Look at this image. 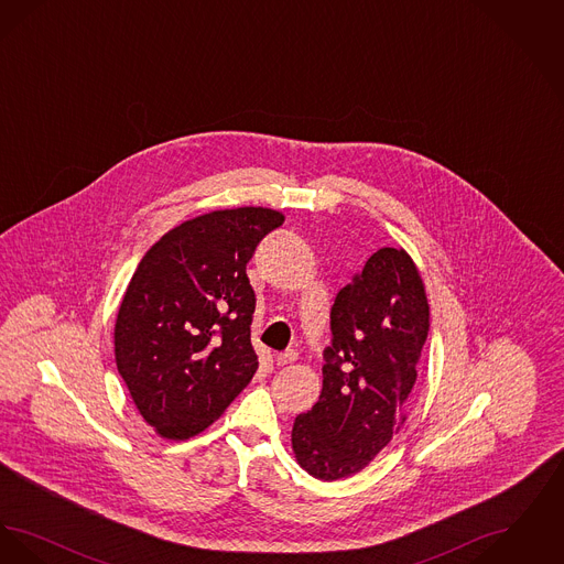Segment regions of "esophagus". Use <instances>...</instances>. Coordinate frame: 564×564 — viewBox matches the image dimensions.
I'll return each instance as SVG.
<instances>
[{
    "label": "esophagus",
    "mask_w": 564,
    "mask_h": 564,
    "mask_svg": "<svg viewBox=\"0 0 564 564\" xmlns=\"http://www.w3.org/2000/svg\"><path fill=\"white\" fill-rule=\"evenodd\" d=\"M295 359H297L295 350H285V352H279V355L274 357L276 366H290V364H294Z\"/></svg>",
    "instance_id": "esophagus-1"
}]
</instances>
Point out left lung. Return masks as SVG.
Returning a JSON list of instances; mask_svg holds the SVG:
<instances>
[{"label":"left lung","instance_id":"1","mask_svg":"<svg viewBox=\"0 0 564 564\" xmlns=\"http://www.w3.org/2000/svg\"><path fill=\"white\" fill-rule=\"evenodd\" d=\"M319 402L297 414L295 460L323 482L361 471L405 423L430 304L412 258L382 247L343 288L329 313Z\"/></svg>","mask_w":564,"mask_h":564}]
</instances>
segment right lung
<instances>
[{"label": "right lung", "mask_w": 564, "mask_h": 564, "mask_svg": "<svg viewBox=\"0 0 564 564\" xmlns=\"http://www.w3.org/2000/svg\"><path fill=\"white\" fill-rule=\"evenodd\" d=\"M285 221L267 207L198 215L154 242L113 327L116 366L139 414L166 440L207 430L258 370L247 262Z\"/></svg>", "instance_id": "right-lung-1"}]
</instances>
